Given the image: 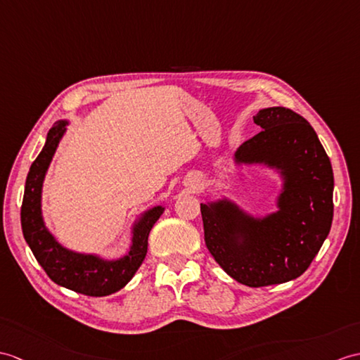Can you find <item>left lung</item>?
Returning a JSON list of instances; mask_svg holds the SVG:
<instances>
[{"instance_id": "1", "label": "left lung", "mask_w": 360, "mask_h": 360, "mask_svg": "<svg viewBox=\"0 0 360 360\" xmlns=\"http://www.w3.org/2000/svg\"><path fill=\"white\" fill-rule=\"evenodd\" d=\"M261 131L235 153L236 165L279 173L278 210L253 216L224 198L200 204L208 252L239 283L265 287L299 278L327 239L333 222L330 158L305 118L285 107L253 116Z\"/></svg>"}]
</instances>
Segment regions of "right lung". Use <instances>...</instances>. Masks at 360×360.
Segmentation results:
<instances>
[{
    "label": "right lung",
    "mask_w": 360,
    "mask_h": 360,
    "mask_svg": "<svg viewBox=\"0 0 360 360\" xmlns=\"http://www.w3.org/2000/svg\"><path fill=\"white\" fill-rule=\"evenodd\" d=\"M67 124V121H58L49 130L43 150L30 165L21 205L22 235L38 264L58 285L86 296H108L127 285L138 271L147 255L150 230L161 218L164 207L155 205L138 216L131 227L129 252L120 259L78 253L61 245L44 222L41 199L46 173L64 136Z\"/></svg>",
    "instance_id": "obj_1"
}]
</instances>
